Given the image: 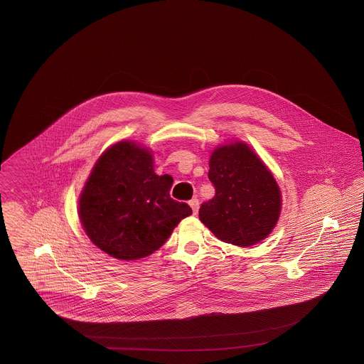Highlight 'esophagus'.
Masks as SVG:
<instances>
[{
    "mask_svg": "<svg viewBox=\"0 0 364 364\" xmlns=\"http://www.w3.org/2000/svg\"><path fill=\"white\" fill-rule=\"evenodd\" d=\"M190 206L192 208V213L196 215L198 210H199V200L198 199H192V200H190Z\"/></svg>",
    "mask_w": 364,
    "mask_h": 364,
    "instance_id": "34e87169",
    "label": "esophagus"
}]
</instances>
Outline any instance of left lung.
<instances>
[{"label":"left lung","mask_w":364,"mask_h":364,"mask_svg":"<svg viewBox=\"0 0 364 364\" xmlns=\"http://www.w3.org/2000/svg\"><path fill=\"white\" fill-rule=\"evenodd\" d=\"M208 166L215 195L199 208L200 221L215 237L239 247L266 239L277 224L281 191L259 156L236 141L217 147Z\"/></svg>","instance_id":"8db88e82"}]
</instances>
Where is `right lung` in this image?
Masks as SVG:
<instances>
[{
  "label": "right lung",
  "instance_id": "right-lung-1",
  "mask_svg": "<svg viewBox=\"0 0 364 364\" xmlns=\"http://www.w3.org/2000/svg\"><path fill=\"white\" fill-rule=\"evenodd\" d=\"M173 178L154 172L153 156L122 140L95 162L79 199L87 236L116 259L149 257L192 214L187 203L171 198Z\"/></svg>",
  "mask_w": 364,
  "mask_h": 364
}]
</instances>
